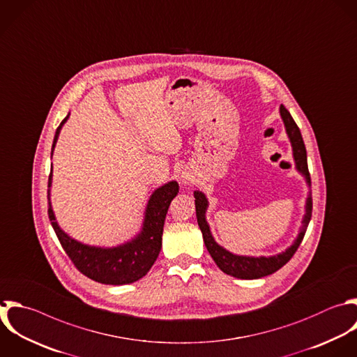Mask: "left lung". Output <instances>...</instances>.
<instances>
[{"label": "left lung", "mask_w": 357, "mask_h": 357, "mask_svg": "<svg viewBox=\"0 0 357 357\" xmlns=\"http://www.w3.org/2000/svg\"><path fill=\"white\" fill-rule=\"evenodd\" d=\"M280 116L282 120L284 123L286 127V132L290 138L291 146H293V156L296 160V166L297 170L301 172L305 176V180L308 183V185L311 184L310 180V173H308V166H307V152H305V146L303 142V137L301 132L297 127V124L294 123L293 117L290 116V113L286 110L284 106H280ZM195 197V211H197V220H198V226L202 231V237H204V243L206 250L209 251L211 257L213 258V261L216 262V265L227 275L234 276V278H240V279H258L266 275H271L273 272H276L278 269H280L286 262H289V259L294 255V252L297 251L307 226L310 223L311 219V212H312V198L311 194L307 198V205H305V215L301 223V230L298 237L296 238L294 244L291 247H289L284 252L275 255V257H259V258H254V257H241V255H234L229 251H226L223 247L218 245L211 234L209 226L205 220V211L208 206V201L205 198V195L202 192L195 191L194 192Z\"/></svg>", "instance_id": "left-lung-1"}]
</instances>
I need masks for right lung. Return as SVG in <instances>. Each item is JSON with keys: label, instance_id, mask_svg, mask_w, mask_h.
<instances>
[{"label": "right lung", "instance_id": "right-lung-1", "mask_svg": "<svg viewBox=\"0 0 357 357\" xmlns=\"http://www.w3.org/2000/svg\"><path fill=\"white\" fill-rule=\"evenodd\" d=\"M67 119L68 116L61 121L56 131L53 149L56 146L60 130ZM50 185L52 172L49 176V187ZM177 192L178 184L176 181H170L158 188L149 199L142 231L132 241L114 248L89 247L68 237L59 227L50 202L49 218L64 251L81 273L105 284H127L145 276L155 264L162 248V234L166 213ZM47 199L50 201V194L47 195Z\"/></svg>", "mask_w": 357, "mask_h": 357}]
</instances>
